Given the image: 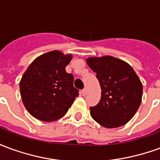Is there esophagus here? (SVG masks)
Here are the masks:
<instances>
[{"instance_id": "34e87169", "label": "esophagus", "mask_w": 160, "mask_h": 160, "mask_svg": "<svg viewBox=\"0 0 160 160\" xmlns=\"http://www.w3.org/2000/svg\"><path fill=\"white\" fill-rule=\"evenodd\" d=\"M81 94L83 95V96H86L87 94V88H84L83 90L81 91Z\"/></svg>"}]
</instances>
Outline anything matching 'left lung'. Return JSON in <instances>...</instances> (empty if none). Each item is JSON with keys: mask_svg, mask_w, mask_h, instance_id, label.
<instances>
[{"mask_svg": "<svg viewBox=\"0 0 160 160\" xmlns=\"http://www.w3.org/2000/svg\"><path fill=\"white\" fill-rule=\"evenodd\" d=\"M87 65L97 73L101 98L90 107L91 116L107 128L126 124L140 107L142 84L133 68L124 61L111 56L89 57Z\"/></svg>", "mask_w": 160, "mask_h": 160, "instance_id": "left-lung-1", "label": "left lung"}]
</instances>
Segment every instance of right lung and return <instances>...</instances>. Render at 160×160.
<instances>
[{"instance_id": "add662e5", "label": "right lung", "mask_w": 160, "mask_h": 160, "mask_svg": "<svg viewBox=\"0 0 160 160\" xmlns=\"http://www.w3.org/2000/svg\"><path fill=\"white\" fill-rule=\"evenodd\" d=\"M72 57L59 50L49 51L37 57L24 73L19 82L20 95L33 118L43 122L58 120L79 96L73 74L65 69Z\"/></svg>"}]
</instances>
